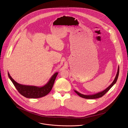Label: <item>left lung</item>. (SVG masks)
<instances>
[{"label":"left lung","mask_w":128,"mask_h":128,"mask_svg":"<svg viewBox=\"0 0 128 128\" xmlns=\"http://www.w3.org/2000/svg\"><path fill=\"white\" fill-rule=\"evenodd\" d=\"M119 67L118 66L117 74L115 76V78L113 82L112 83V84L110 85L106 89H104V90H103L101 92H100L94 94H92V95H84V94L80 93V92H78L76 90H74V91L79 96H80V97H82L83 98H84V99H97V98H99L100 97H102L115 84V83L116 82L117 80L118 79V76H119Z\"/></svg>","instance_id":"1"}]
</instances>
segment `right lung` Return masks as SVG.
<instances>
[{
    "label": "right lung",
    "mask_w": 128,
    "mask_h": 128,
    "mask_svg": "<svg viewBox=\"0 0 128 128\" xmlns=\"http://www.w3.org/2000/svg\"><path fill=\"white\" fill-rule=\"evenodd\" d=\"M58 72H56L50 78L48 82L43 86H36L20 84L14 80L8 72L9 78L13 82L18 92L28 98H39L46 96L51 91Z\"/></svg>",
    "instance_id": "1"
}]
</instances>
